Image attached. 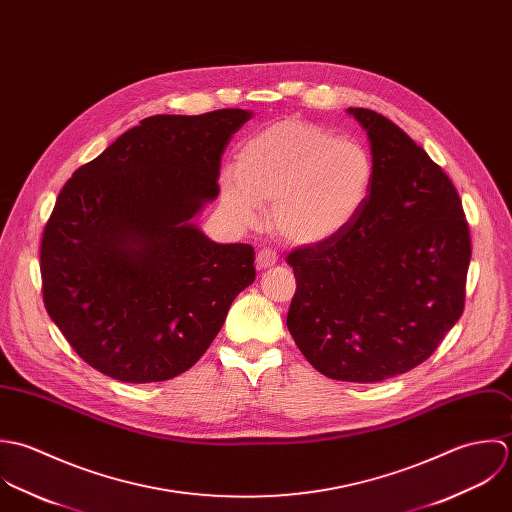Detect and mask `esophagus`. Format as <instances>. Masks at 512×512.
I'll return each instance as SVG.
<instances>
[{
  "label": "esophagus",
  "instance_id": "obj_1",
  "mask_svg": "<svg viewBox=\"0 0 512 512\" xmlns=\"http://www.w3.org/2000/svg\"><path fill=\"white\" fill-rule=\"evenodd\" d=\"M279 261V255L273 251V249H261L259 253H257V267L259 269H269V267H273L275 263Z\"/></svg>",
  "mask_w": 512,
  "mask_h": 512
}]
</instances>
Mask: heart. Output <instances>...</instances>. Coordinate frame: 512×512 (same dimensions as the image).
<instances>
[{
  "label": "heart",
  "instance_id": "heart-1",
  "mask_svg": "<svg viewBox=\"0 0 512 512\" xmlns=\"http://www.w3.org/2000/svg\"><path fill=\"white\" fill-rule=\"evenodd\" d=\"M374 184L372 154L354 140L307 120H279L251 138L235 170L221 176V200L237 223L251 225L269 205L271 227L295 245L340 235Z\"/></svg>",
  "mask_w": 512,
  "mask_h": 512
}]
</instances>
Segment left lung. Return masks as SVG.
<instances>
[{
  "label": "left lung",
  "instance_id": "left-lung-1",
  "mask_svg": "<svg viewBox=\"0 0 512 512\" xmlns=\"http://www.w3.org/2000/svg\"><path fill=\"white\" fill-rule=\"evenodd\" d=\"M372 146L374 184L334 239L297 247L287 326L324 376L382 382L425 362L465 308L471 235L447 174L390 118L348 108Z\"/></svg>",
  "mask_w": 512,
  "mask_h": 512
}]
</instances>
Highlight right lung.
<instances>
[{
    "label": "right lung",
    "mask_w": 512,
    "mask_h": 512,
    "mask_svg": "<svg viewBox=\"0 0 512 512\" xmlns=\"http://www.w3.org/2000/svg\"><path fill=\"white\" fill-rule=\"evenodd\" d=\"M249 118L148 116L59 192L41 237L43 303L104 376L148 384L190 370L255 281L251 245L213 243L190 221L217 198L221 156Z\"/></svg>",
    "instance_id": "obj_1"
}]
</instances>
